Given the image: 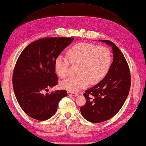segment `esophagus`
I'll list each match as a JSON object with an SVG mask.
<instances>
[{"mask_svg": "<svg viewBox=\"0 0 146 146\" xmlns=\"http://www.w3.org/2000/svg\"><path fill=\"white\" fill-rule=\"evenodd\" d=\"M67 93H68V95H70V96H75V97L78 96V94L74 93V92H70V91H68Z\"/></svg>", "mask_w": 146, "mask_h": 146, "instance_id": "esophagus-1", "label": "esophagus"}]
</instances>
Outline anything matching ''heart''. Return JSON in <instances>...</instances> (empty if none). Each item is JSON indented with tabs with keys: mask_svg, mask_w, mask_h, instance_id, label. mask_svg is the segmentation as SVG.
Instances as JSON below:
<instances>
[{
	"mask_svg": "<svg viewBox=\"0 0 146 146\" xmlns=\"http://www.w3.org/2000/svg\"><path fill=\"white\" fill-rule=\"evenodd\" d=\"M72 64H79V75L63 81L61 85L70 92H78L86 87L89 83L96 85L108 74L111 63V52L108 48L94 43L81 42L72 46L68 52ZM54 69L61 78L69 74V61L60 55L54 61Z\"/></svg>",
	"mask_w": 146,
	"mask_h": 146,
	"instance_id": "obj_1",
	"label": "heart"
}]
</instances>
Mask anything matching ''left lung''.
I'll return each mask as SVG.
<instances>
[{"mask_svg": "<svg viewBox=\"0 0 146 146\" xmlns=\"http://www.w3.org/2000/svg\"><path fill=\"white\" fill-rule=\"evenodd\" d=\"M99 41L111 46L113 60L103 80L83 94L86 103L81 107V113L93 123L106 121L115 115L126 101L131 86L129 68L123 54L111 41Z\"/></svg>", "mask_w": 146, "mask_h": 146, "instance_id": "left-lung-1", "label": "left lung"}]
</instances>
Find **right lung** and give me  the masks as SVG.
Returning <instances> with one entry per match:
<instances>
[{
	"instance_id": "1",
	"label": "right lung",
	"mask_w": 146,
	"mask_h": 146,
	"mask_svg": "<svg viewBox=\"0 0 146 146\" xmlns=\"http://www.w3.org/2000/svg\"><path fill=\"white\" fill-rule=\"evenodd\" d=\"M74 38H44L25 47L17 61L13 85L17 100L25 113L38 121H45L57 111L58 103L67 96L60 90L43 94L57 85L54 61Z\"/></svg>"
}]
</instances>
